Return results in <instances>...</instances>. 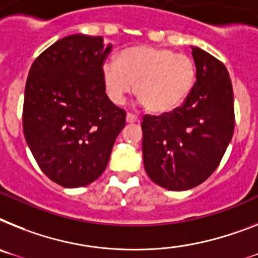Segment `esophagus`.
<instances>
[{"instance_id":"34e87169","label":"esophagus","mask_w":258,"mask_h":258,"mask_svg":"<svg viewBox=\"0 0 258 258\" xmlns=\"http://www.w3.org/2000/svg\"><path fill=\"white\" fill-rule=\"evenodd\" d=\"M125 120H127V123H135V122H138V116H136L135 114L127 112V115H125Z\"/></svg>"}]
</instances>
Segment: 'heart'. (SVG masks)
I'll use <instances>...</instances> for the list:
<instances>
[{
    "label": "heart",
    "mask_w": 258,
    "mask_h": 258,
    "mask_svg": "<svg viewBox=\"0 0 258 258\" xmlns=\"http://www.w3.org/2000/svg\"><path fill=\"white\" fill-rule=\"evenodd\" d=\"M196 80V67L189 56L152 45H136L119 52L115 61L102 66V81L112 103L122 105L135 93L155 114L177 109L189 96Z\"/></svg>",
    "instance_id": "1"
}]
</instances>
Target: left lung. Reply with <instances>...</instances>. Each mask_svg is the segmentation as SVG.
Returning a JSON list of instances; mask_svg holds the SVG:
<instances>
[{
  "label": "left lung",
  "instance_id": "8db88e82",
  "mask_svg": "<svg viewBox=\"0 0 258 258\" xmlns=\"http://www.w3.org/2000/svg\"><path fill=\"white\" fill-rule=\"evenodd\" d=\"M197 81L179 107L143 116L147 174L168 190L205 182L220 164L235 128L232 84L220 60L191 47Z\"/></svg>",
  "mask_w": 258,
  "mask_h": 258
}]
</instances>
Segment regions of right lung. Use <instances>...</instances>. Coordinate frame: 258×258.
I'll return each instance as SVG.
<instances>
[{
  "label": "right lung",
  "mask_w": 258,
  "mask_h": 258,
  "mask_svg": "<svg viewBox=\"0 0 258 258\" xmlns=\"http://www.w3.org/2000/svg\"><path fill=\"white\" fill-rule=\"evenodd\" d=\"M102 36L60 39L32 62L26 81L23 134L39 168L62 187H81L105 172L125 111L105 93Z\"/></svg>",
  "instance_id": "1"
}]
</instances>
